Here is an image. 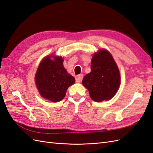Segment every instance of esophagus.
Returning a JSON list of instances; mask_svg holds the SVG:
<instances>
[{
    "instance_id": "34e87169",
    "label": "esophagus",
    "mask_w": 153,
    "mask_h": 153,
    "mask_svg": "<svg viewBox=\"0 0 153 153\" xmlns=\"http://www.w3.org/2000/svg\"><path fill=\"white\" fill-rule=\"evenodd\" d=\"M83 79V74H79V75H78L77 78H76V82L77 83H80L81 81Z\"/></svg>"
}]
</instances>
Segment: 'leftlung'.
<instances>
[{
  "label": "left lung",
  "instance_id": "obj_1",
  "mask_svg": "<svg viewBox=\"0 0 153 153\" xmlns=\"http://www.w3.org/2000/svg\"><path fill=\"white\" fill-rule=\"evenodd\" d=\"M91 72L84 77L82 83L89 91L95 102L108 100L118 91L120 77L118 67L112 55L106 49H100L93 55Z\"/></svg>",
  "mask_w": 153,
  "mask_h": 153
}]
</instances>
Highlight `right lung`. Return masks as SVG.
Listing matches in <instances>:
<instances>
[{"mask_svg":"<svg viewBox=\"0 0 153 153\" xmlns=\"http://www.w3.org/2000/svg\"><path fill=\"white\" fill-rule=\"evenodd\" d=\"M62 63L61 56H47L41 61L35 75L40 95L53 102L62 100L68 88L75 83V78L67 72Z\"/></svg>","mask_w":153,"mask_h":153,"instance_id":"add662e5","label":"right lung"}]
</instances>
